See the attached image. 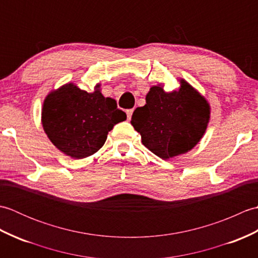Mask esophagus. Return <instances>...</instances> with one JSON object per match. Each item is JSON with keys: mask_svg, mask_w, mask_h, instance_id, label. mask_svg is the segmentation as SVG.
Here are the masks:
<instances>
[{"mask_svg": "<svg viewBox=\"0 0 258 258\" xmlns=\"http://www.w3.org/2000/svg\"><path fill=\"white\" fill-rule=\"evenodd\" d=\"M134 112L133 108H130V109H126V115H127V118L131 119V117H132V114Z\"/></svg>", "mask_w": 258, "mask_h": 258, "instance_id": "34e87169", "label": "esophagus"}]
</instances>
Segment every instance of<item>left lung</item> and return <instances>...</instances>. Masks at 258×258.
Instances as JSON below:
<instances>
[{"label":"left lung","instance_id":"8db88e82","mask_svg":"<svg viewBox=\"0 0 258 258\" xmlns=\"http://www.w3.org/2000/svg\"><path fill=\"white\" fill-rule=\"evenodd\" d=\"M210 109L205 98L180 80L178 91L166 93L162 86L151 87L146 104L135 109L131 124L144 146L167 160L199 143L210 120Z\"/></svg>","mask_w":258,"mask_h":258}]
</instances>
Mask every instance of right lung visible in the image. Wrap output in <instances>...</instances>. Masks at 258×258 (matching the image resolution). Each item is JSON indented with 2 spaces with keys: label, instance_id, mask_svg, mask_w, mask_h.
Instances as JSON below:
<instances>
[{
  "label": "right lung",
  "instance_id": "right-lung-1",
  "mask_svg": "<svg viewBox=\"0 0 258 258\" xmlns=\"http://www.w3.org/2000/svg\"><path fill=\"white\" fill-rule=\"evenodd\" d=\"M98 87L87 93L70 83L50 93L43 104L42 124L47 138L71 157L94 154L114 125L126 119L116 101L104 97Z\"/></svg>",
  "mask_w": 258,
  "mask_h": 258
}]
</instances>
